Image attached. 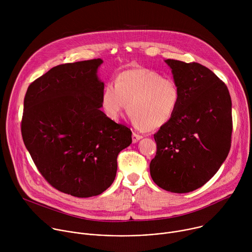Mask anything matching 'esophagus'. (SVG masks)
I'll list each match as a JSON object with an SVG mask.
<instances>
[{"label":"esophagus","instance_id":"esophagus-1","mask_svg":"<svg viewBox=\"0 0 252 252\" xmlns=\"http://www.w3.org/2000/svg\"><path fill=\"white\" fill-rule=\"evenodd\" d=\"M140 138H142L141 134H138L136 132H132V141L133 142H137Z\"/></svg>","mask_w":252,"mask_h":252}]
</instances>
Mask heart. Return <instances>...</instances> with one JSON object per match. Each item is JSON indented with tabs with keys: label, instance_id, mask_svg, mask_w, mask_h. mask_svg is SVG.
Instances as JSON below:
<instances>
[{
	"label": "heart",
	"instance_id": "heart-1",
	"mask_svg": "<svg viewBox=\"0 0 252 252\" xmlns=\"http://www.w3.org/2000/svg\"><path fill=\"white\" fill-rule=\"evenodd\" d=\"M182 100V90L171 78L149 68L121 73L107 83L100 96L104 115L117 121L128 107L132 123L139 128L158 129L174 117Z\"/></svg>",
	"mask_w": 252,
	"mask_h": 252
}]
</instances>
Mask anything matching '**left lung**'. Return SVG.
<instances>
[{"label":"left lung","mask_w":252,"mask_h":252,"mask_svg":"<svg viewBox=\"0 0 252 252\" xmlns=\"http://www.w3.org/2000/svg\"><path fill=\"white\" fill-rule=\"evenodd\" d=\"M181 87L182 100L165 126L155 133L157 155L150 170L162 189L186 193L218 172L231 146V97L226 85L198 63L166 60Z\"/></svg>","instance_id":"obj_1"}]
</instances>
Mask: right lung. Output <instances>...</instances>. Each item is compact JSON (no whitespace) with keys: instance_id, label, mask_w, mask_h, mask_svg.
Here are the masks:
<instances>
[{"instance_id":"right-lung-1","label":"right lung","mask_w":252,"mask_h":252,"mask_svg":"<svg viewBox=\"0 0 252 252\" xmlns=\"http://www.w3.org/2000/svg\"><path fill=\"white\" fill-rule=\"evenodd\" d=\"M102 61L59 64L34 80L24 98L22 136L35 166L61 192L102 193L115 181L118 156L131 130L100 110Z\"/></svg>"}]
</instances>
